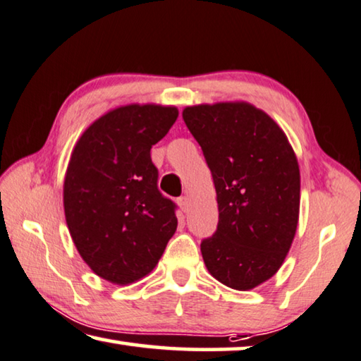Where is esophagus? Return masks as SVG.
<instances>
[{
  "label": "esophagus",
  "instance_id": "esophagus-1",
  "mask_svg": "<svg viewBox=\"0 0 361 361\" xmlns=\"http://www.w3.org/2000/svg\"><path fill=\"white\" fill-rule=\"evenodd\" d=\"M177 204H179L182 212H188V207H190V203H188V198L187 197L177 198Z\"/></svg>",
  "mask_w": 361,
  "mask_h": 361
}]
</instances>
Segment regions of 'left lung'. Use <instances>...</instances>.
<instances>
[{"label":"left lung","mask_w":361,"mask_h":361,"mask_svg":"<svg viewBox=\"0 0 361 361\" xmlns=\"http://www.w3.org/2000/svg\"><path fill=\"white\" fill-rule=\"evenodd\" d=\"M182 117L217 193V231L201 243L206 268L226 287L255 288L279 271L298 226L295 152L281 126L245 101L188 106Z\"/></svg>","instance_id":"8db88e82"}]
</instances>
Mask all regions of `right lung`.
Here are the masks:
<instances>
[{
  "instance_id": "obj_1",
  "label": "right lung",
  "mask_w": 361,
  "mask_h": 361,
  "mask_svg": "<svg viewBox=\"0 0 361 361\" xmlns=\"http://www.w3.org/2000/svg\"><path fill=\"white\" fill-rule=\"evenodd\" d=\"M177 116L174 106H120L74 145L63 182L66 225L82 260L107 282L147 276L176 233V204L158 192L150 149Z\"/></svg>"
}]
</instances>
